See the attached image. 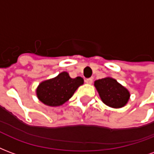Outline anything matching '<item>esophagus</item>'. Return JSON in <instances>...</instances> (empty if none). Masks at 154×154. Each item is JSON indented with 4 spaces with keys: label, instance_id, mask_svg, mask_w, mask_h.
<instances>
[{
    "label": "esophagus",
    "instance_id": "34e87169",
    "mask_svg": "<svg viewBox=\"0 0 154 154\" xmlns=\"http://www.w3.org/2000/svg\"><path fill=\"white\" fill-rule=\"evenodd\" d=\"M85 82L88 84H91L92 83V82H93V79H92L91 77H90V78H87V79L85 80Z\"/></svg>",
    "mask_w": 154,
    "mask_h": 154
}]
</instances>
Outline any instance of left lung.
<instances>
[{"label":"left lung","instance_id":"left-lung-1","mask_svg":"<svg viewBox=\"0 0 154 154\" xmlns=\"http://www.w3.org/2000/svg\"><path fill=\"white\" fill-rule=\"evenodd\" d=\"M94 85L101 100L109 106L120 108L125 106L129 100V92L116 79L106 77L96 81Z\"/></svg>","mask_w":154,"mask_h":154}]
</instances>
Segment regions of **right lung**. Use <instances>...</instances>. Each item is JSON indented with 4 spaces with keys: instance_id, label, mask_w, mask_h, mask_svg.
<instances>
[{
    "instance_id": "add662e5",
    "label": "right lung",
    "mask_w": 154,
    "mask_h": 154,
    "mask_svg": "<svg viewBox=\"0 0 154 154\" xmlns=\"http://www.w3.org/2000/svg\"><path fill=\"white\" fill-rule=\"evenodd\" d=\"M83 84L81 77L71 78L66 72L50 80L44 81L37 88L38 98L49 106H58L70 99L79 86Z\"/></svg>"
}]
</instances>
